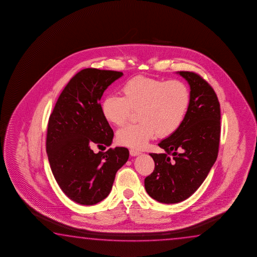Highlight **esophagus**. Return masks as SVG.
<instances>
[{"mask_svg":"<svg viewBox=\"0 0 257 257\" xmlns=\"http://www.w3.org/2000/svg\"><path fill=\"white\" fill-rule=\"evenodd\" d=\"M130 153H131V157H136V156H140L141 152L140 151H138V150H135V149H131L130 150Z\"/></svg>","mask_w":257,"mask_h":257,"instance_id":"esophagus-1","label":"esophagus"}]
</instances>
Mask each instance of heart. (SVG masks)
<instances>
[{"label": "heart", "mask_w": 257, "mask_h": 257, "mask_svg": "<svg viewBox=\"0 0 257 257\" xmlns=\"http://www.w3.org/2000/svg\"><path fill=\"white\" fill-rule=\"evenodd\" d=\"M123 96H106L101 112L107 121L122 126L131 109H139L140 123L131 124L117 132L119 143L132 148H143L154 136L173 135L182 126L191 101L187 85L181 81L138 76L122 87Z\"/></svg>", "instance_id": "b5f03b06"}]
</instances>
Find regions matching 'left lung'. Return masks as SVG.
Returning <instances> with one entry per match:
<instances>
[{
    "mask_svg": "<svg viewBox=\"0 0 257 257\" xmlns=\"http://www.w3.org/2000/svg\"><path fill=\"white\" fill-rule=\"evenodd\" d=\"M190 85L191 101L182 126L158 146L163 154H149L155 170L145 179L148 195L161 203L186 200L200 187L217 160L220 139V105L204 79L181 71Z\"/></svg>",
    "mask_w": 257,
    "mask_h": 257,
    "instance_id": "1",
    "label": "left lung"
}]
</instances>
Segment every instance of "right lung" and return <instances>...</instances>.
I'll return each instance as SVG.
<instances>
[{
	"label": "right lung",
	"mask_w": 257,
	"mask_h": 257,
	"mask_svg": "<svg viewBox=\"0 0 257 257\" xmlns=\"http://www.w3.org/2000/svg\"><path fill=\"white\" fill-rule=\"evenodd\" d=\"M123 73L86 68L70 80L49 117L47 154L54 177L70 200L94 205L109 195L117 170L126 164V148H109L113 131L100 100ZM102 149L96 154L92 149Z\"/></svg>",
	"instance_id": "right-lung-1"
}]
</instances>
